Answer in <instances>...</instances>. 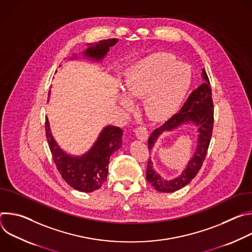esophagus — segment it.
<instances>
[{
  "instance_id": "1",
  "label": "esophagus",
  "mask_w": 252,
  "mask_h": 252,
  "mask_svg": "<svg viewBox=\"0 0 252 252\" xmlns=\"http://www.w3.org/2000/svg\"><path fill=\"white\" fill-rule=\"evenodd\" d=\"M134 132H135V135L138 139L140 140H147L148 136H149V132H148V129L145 127V126H139V127H136L134 129Z\"/></svg>"
}]
</instances>
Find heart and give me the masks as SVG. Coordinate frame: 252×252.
Returning <instances> with one entry per match:
<instances>
[{"label":"heart","instance_id":"obj_1","mask_svg":"<svg viewBox=\"0 0 252 252\" xmlns=\"http://www.w3.org/2000/svg\"><path fill=\"white\" fill-rule=\"evenodd\" d=\"M190 71L170 55L157 53L134 63L123 80L125 93L131 98H142L143 112L154 122L171 117L184 100L190 86ZM125 106L130 100L118 94Z\"/></svg>","mask_w":252,"mask_h":252}]
</instances>
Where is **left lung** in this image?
<instances>
[{
    "mask_svg": "<svg viewBox=\"0 0 252 252\" xmlns=\"http://www.w3.org/2000/svg\"><path fill=\"white\" fill-rule=\"evenodd\" d=\"M201 77L203 84L190 94L179 113L171 117L161 126L156 128L148 140L149 150L151 151L163 132L172 131L186 124H191L197 130L195 152L181 175L172 179H165L156 171L153 160L149 159L147 181L159 192H173L189 185L197 174L205 158L213 128V102L210 83L204 68H202Z\"/></svg>",
    "mask_w": 252,
    "mask_h": 252,
    "instance_id": "obj_1",
    "label": "left lung"
}]
</instances>
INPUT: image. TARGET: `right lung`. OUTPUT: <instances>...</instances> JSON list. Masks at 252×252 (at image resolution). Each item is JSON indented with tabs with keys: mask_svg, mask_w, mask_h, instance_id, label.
Listing matches in <instances>:
<instances>
[{
	"mask_svg": "<svg viewBox=\"0 0 252 252\" xmlns=\"http://www.w3.org/2000/svg\"><path fill=\"white\" fill-rule=\"evenodd\" d=\"M118 39L99 41L88 44L82 55L86 59L100 62L110 48L118 43ZM74 54L71 59H76ZM46 135L56 166L63 181L76 190L92 192L98 189L105 182L109 172L111 156L122 148V128L106 126L100 131L93 147L82 156H71L63 152L56 141L48 118H46Z\"/></svg>",
	"mask_w": 252,
	"mask_h": 252,
	"instance_id": "add662e5",
	"label": "right lung"
}]
</instances>
